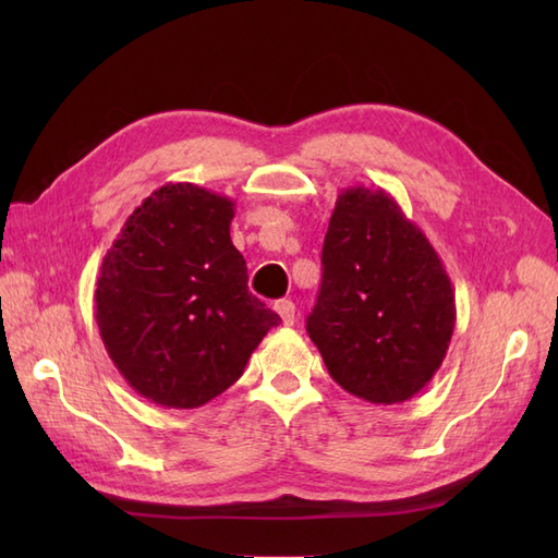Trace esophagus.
Masks as SVG:
<instances>
[{"label": "esophagus", "mask_w": 558, "mask_h": 558, "mask_svg": "<svg viewBox=\"0 0 558 558\" xmlns=\"http://www.w3.org/2000/svg\"><path fill=\"white\" fill-rule=\"evenodd\" d=\"M275 310L283 318L286 326H293L295 324V305H293L291 300H277L275 302Z\"/></svg>", "instance_id": "34e87169"}]
</instances>
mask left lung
Masks as SVG:
<instances>
[{
	"mask_svg": "<svg viewBox=\"0 0 558 558\" xmlns=\"http://www.w3.org/2000/svg\"><path fill=\"white\" fill-rule=\"evenodd\" d=\"M307 332L330 377L375 404L410 400L440 369L456 324L445 265L386 191L337 195Z\"/></svg>",
	"mask_w": 558,
	"mask_h": 558,
	"instance_id": "1",
	"label": "left lung"
}]
</instances>
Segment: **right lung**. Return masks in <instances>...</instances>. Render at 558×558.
Returning <instances> with one entry per match:
<instances>
[{
    "instance_id": "obj_1",
    "label": "right lung",
    "mask_w": 558,
    "mask_h": 558,
    "mask_svg": "<svg viewBox=\"0 0 558 558\" xmlns=\"http://www.w3.org/2000/svg\"><path fill=\"white\" fill-rule=\"evenodd\" d=\"M232 216L230 197L167 183L130 214L99 267L95 318L109 359L162 408L221 396L281 320L248 293Z\"/></svg>"
}]
</instances>
